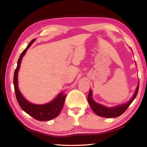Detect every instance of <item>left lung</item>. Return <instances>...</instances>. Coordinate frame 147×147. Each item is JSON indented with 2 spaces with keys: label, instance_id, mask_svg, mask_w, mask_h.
I'll return each instance as SVG.
<instances>
[{
  "label": "left lung",
  "instance_id": "1",
  "mask_svg": "<svg viewBox=\"0 0 147 147\" xmlns=\"http://www.w3.org/2000/svg\"><path fill=\"white\" fill-rule=\"evenodd\" d=\"M139 89V83L138 86L136 87V92L134 94L132 98L130 100L126 103V104L117 106L115 107L109 108L106 107L105 106H103L100 104L96 103L92 98V92L91 90H90V92L88 95V101L90 104V107L92 108L93 112H95L96 114H97L100 116L104 117H108V118H112V117H116L120 116L121 114H123L124 112H125L127 109L129 107L130 104H131L133 101L135 100L136 96L138 94Z\"/></svg>",
  "mask_w": 147,
  "mask_h": 147
}]
</instances>
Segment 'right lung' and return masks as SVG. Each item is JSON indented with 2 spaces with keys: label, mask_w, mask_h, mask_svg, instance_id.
Here are the masks:
<instances>
[{
  "label": "right lung",
  "mask_w": 147,
  "mask_h": 147,
  "mask_svg": "<svg viewBox=\"0 0 147 147\" xmlns=\"http://www.w3.org/2000/svg\"><path fill=\"white\" fill-rule=\"evenodd\" d=\"M35 39L32 40L28 45L27 47L24 50L23 52L20 55V57L18 59L17 67L16 68L14 74V91L16 97L17 101L19 105H20L21 108L29 114L31 116L33 117L35 119L40 121H49L52 119L55 118L60 113L63 105L64 104V101L67 95L63 94V93H61L54 100L46 104L43 105H35L33 104L32 103L27 101L21 95L18 86V73L19 71V69L20 67L21 62L23 58V55L25 54L26 51L32 45V43L35 41Z\"/></svg>",
  "instance_id": "add662e5"
}]
</instances>
